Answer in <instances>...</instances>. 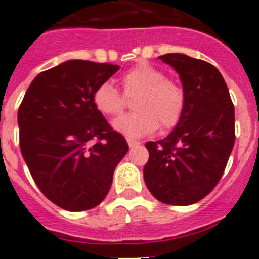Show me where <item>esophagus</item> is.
<instances>
[{
  "instance_id": "esophagus-1",
  "label": "esophagus",
  "mask_w": 259,
  "mask_h": 259,
  "mask_svg": "<svg viewBox=\"0 0 259 259\" xmlns=\"http://www.w3.org/2000/svg\"><path fill=\"white\" fill-rule=\"evenodd\" d=\"M127 143H128V145H130V148H134V146H136L140 144L139 141L134 140V139H127Z\"/></svg>"
}]
</instances>
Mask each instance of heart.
<instances>
[{
    "instance_id": "1",
    "label": "heart",
    "mask_w": 259,
    "mask_h": 259,
    "mask_svg": "<svg viewBox=\"0 0 259 259\" xmlns=\"http://www.w3.org/2000/svg\"><path fill=\"white\" fill-rule=\"evenodd\" d=\"M125 96L136 95V111L119 116L113 122L115 131L130 137L150 135L159 127L170 130L179 123L185 107L182 87L166 80L161 70L149 63H139L122 77ZM93 105L101 114L114 116L122 113L123 97L110 81L100 84L93 93Z\"/></svg>"
}]
</instances>
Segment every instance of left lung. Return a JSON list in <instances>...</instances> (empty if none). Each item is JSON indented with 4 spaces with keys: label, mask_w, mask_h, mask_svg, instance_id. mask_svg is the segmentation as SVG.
<instances>
[{
    "label": "left lung",
    "mask_w": 259,
    "mask_h": 259,
    "mask_svg": "<svg viewBox=\"0 0 259 259\" xmlns=\"http://www.w3.org/2000/svg\"><path fill=\"white\" fill-rule=\"evenodd\" d=\"M158 58L179 74L185 107L168 136L145 144L144 180L158 201L187 206L207 196L223 175L235 144V109L212 65L182 53Z\"/></svg>",
    "instance_id": "left-lung-1"
}]
</instances>
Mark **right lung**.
Instances as JSON below:
<instances>
[{
  "label": "right lung",
  "mask_w": 259,
  "mask_h": 259,
  "mask_svg": "<svg viewBox=\"0 0 259 259\" xmlns=\"http://www.w3.org/2000/svg\"><path fill=\"white\" fill-rule=\"evenodd\" d=\"M119 70L71 59L40 72L18 111L20 150L32 178L53 203L68 211L93 209L109 192L128 152L93 105V93Z\"/></svg>",
  "instance_id": "1"
}]
</instances>
